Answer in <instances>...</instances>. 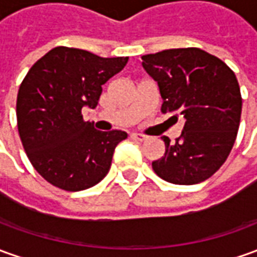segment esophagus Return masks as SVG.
I'll return each mask as SVG.
<instances>
[{
	"mask_svg": "<svg viewBox=\"0 0 257 257\" xmlns=\"http://www.w3.org/2000/svg\"><path fill=\"white\" fill-rule=\"evenodd\" d=\"M132 139L137 140V141H146L147 136H144V134H139V133H133Z\"/></svg>",
	"mask_w": 257,
	"mask_h": 257,
	"instance_id": "esophagus-1",
	"label": "esophagus"
}]
</instances>
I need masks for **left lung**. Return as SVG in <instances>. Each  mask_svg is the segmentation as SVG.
I'll return each instance as SVG.
<instances>
[{
	"instance_id": "1",
	"label": "left lung",
	"mask_w": 257,
	"mask_h": 257,
	"mask_svg": "<svg viewBox=\"0 0 257 257\" xmlns=\"http://www.w3.org/2000/svg\"><path fill=\"white\" fill-rule=\"evenodd\" d=\"M143 67L158 82L162 113L183 114L180 137L165 141V155L152 162L161 179L196 185L211 178L236 140L242 96L235 72L197 47L169 49L143 56Z\"/></svg>"
}]
</instances>
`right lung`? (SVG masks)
Masks as SVG:
<instances>
[{"label":"right lung","mask_w":257,"mask_h":257,"mask_svg":"<svg viewBox=\"0 0 257 257\" xmlns=\"http://www.w3.org/2000/svg\"><path fill=\"white\" fill-rule=\"evenodd\" d=\"M127 61L58 46L24 78L17 98L18 132L33 168L53 186L79 192L109 172L114 148L127 133L99 132L81 110L96 107L102 85Z\"/></svg>","instance_id":"right-lung-1"}]
</instances>
